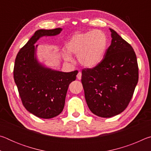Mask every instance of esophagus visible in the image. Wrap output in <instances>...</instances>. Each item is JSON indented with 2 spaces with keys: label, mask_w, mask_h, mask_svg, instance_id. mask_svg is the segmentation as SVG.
Here are the masks:
<instances>
[{
  "label": "esophagus",
  "mask_w": 151,
  "mask_h": 151,
  "mask_svg": "<svg viewBox=\"0 0 151 151\" xmlns=\"http://www.w3.org/2000/svg\"><path fill=\"white\" fill-rule=\"evenodd\" d=\"M76 77H77V78L78 79V80H81V77H82V73H81V72H79L77 74V76H76Z\"/></svg>",
  "instance_id": "esophagus-1"
}]
</instances>
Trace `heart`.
<instances>
[{"label": "heart", "instance_id": "obj_1", "mask_svg": "<svg viewBox=\"0 0 151 151\" xmlns=\"http://www.w3.org/2000/svg\"><path fill=\"white\" fill-rule=\"evenodd\" d=\"M108 38L105 33L99 30L77 32L66 45L67 51H64L63 58L72 62L71 55H77L78 63L86 68H93L100 64L105 55Z\"/></svg>", "mask_w": 151, "mask_h": 151}]
</instances>
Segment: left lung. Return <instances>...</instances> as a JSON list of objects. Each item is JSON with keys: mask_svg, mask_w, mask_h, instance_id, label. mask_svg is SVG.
<instances>
[{"mask_svg": "<svg viewBox=\"0 0 151 151\" xmlns=\"http://www.w3.org/2000/svg\"><path fill=\"white\" fill-rule=\"evenodd\" d=\"M100 64L82 71L81 82L89 109L96 116L110 118L127 108L139 80L133 48L115 30Z\"/></svg>", "mask_w": 151, "mask_h": 151, "instance_id": "1", "label": "left lung"}]
</instances>
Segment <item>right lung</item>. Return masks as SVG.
Listing matches in <instances>:
<instances>
[{"instance_id": "obj_1", "label": "right lung", "mask_w": 151, "mask_h": 151, "mask_svg": "<svg viewBox=\"0 0 151 151\" xmlns=\"http://www.w3.org/2000/svg\"><path fill=\"white\" fill-rule=\"evenodd\" d=\"M61 28L37 30L15 59L14 79L22 104L37 117L51 119L62 112L69 84L75 81L77 70L70 73L52 69L37 58L38 40L43 37L59 35Z\"/></svg>"}]
</instances>
